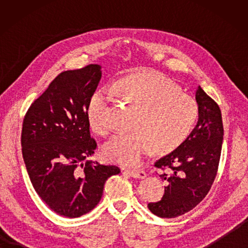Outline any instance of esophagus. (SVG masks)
<instances>
[{"label": "esophagus", "mask_w": 248, "mask_h": 248, "mask_svg": "<svg viewBox=\"0 0 248 248\" xmlns=\"http://www.w3.org/2000/svg\"><path fill=\"white\" fill-rule=\"evenodd\" d=\"M127 172L131 177H133L135 179H144L146 178V172L143 170H127Z\"/></svg>", "instance_id": "1"}]
</instances>
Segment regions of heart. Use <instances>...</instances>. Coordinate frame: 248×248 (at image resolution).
Masks as SVG:
<instances>
[{
    "instance_id": "obj_1",
    "label": "heart",
    "mask_w": 248,
    "mask_h": 248,
    "mask_svg": "<svg viewBox=\"0 0 248 248\" xmlns=\"http://www.w3.org/2000/svg\"><path fill=\"white\" fill-rule=\"evenodd\" d=\"M114 93L140 108L136 131L115 134L103 147L108 161L124 166L140 165L154 148L159 152L175 149L186 139L198 117L196 101L165 78L155 73L135 75L116 81L112 89H98L89 99V124L98 134H108L112 129L109 115Z\"/></svg>"
}]
</instances>
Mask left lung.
Returning <instances> with one entry per match:
<instances>
[{
	"label": "left lung",
	"instance_id": "1",
	"mask_svg": "<svg viewBox=\"0 0 248 248\" xmlns=\"http://www.w3.org/2000/svg\"><path fill=\"white\" fill-rule=\"evenodd\" d=\"M195 99L198 105L196 127L182 144L155 164L168 170L160 175L167 181L162 199L148 203L150 211L162 218L191 211L205 197L217 176L224 135L222 113L200 86Z\"/></svg>",
	"mask_w": 248,
	"mask_h": 248
}]
</instances>
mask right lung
<instances>
[{"label":"right lung","instance_id":"add662e5","mask_svg":"<svg viewBox=\"0 0 248 248\" xmlns=\"http://www.w3.org/2000/svg\"><path fill=\"white\" fill-rule=\"evenodd\" d=\"M101 77L100 65L60 73L23 120L21 146L31 182L44 202L65 217L92 211L105 181L120 172L117 166L85 160L97 148L87 108Z\"/></svg>","mask_w":248,"mask_h":248}]
</instances>
